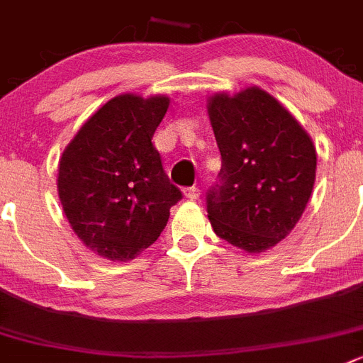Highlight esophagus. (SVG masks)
Segmentation results:
<instances>
[{"label": "esophagus", "mask_w": 363, "mask_h": 363, "mask_svg": "<svg viewBox=\"0 0 363 363\" xmlns=\"http://www.w3.org/2000/svg\"><path fill=\"white\" fill-rule=\"evenodd\" d=\"M184 194H185V198L192 199V201H194V199L199 198V194H201V191H199V187H196V185H192V187L184 189Z\"/></svg>", "instance_id": "esophagus-1"}]
</instances>
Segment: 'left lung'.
Returning a JSON list of instances; mask_svg holds the SVG:
<instances>
[{"instance_id": "8db88e82", "label": "left lung", "mask_w": 363, "mask_h": 363, "mask_svg": "<svg viewBox=\"0 0 363 363\" xmlns=\"http://www.w3.org/2000/svg\"><path fill=\"white\" fill-rule=\"evenodd\" d=\"M208 116L220 151L206 212L220 239L250 253L276 246L301 219L317 155L301 124L258 87L216 94Z\"/></svg>"}]
</instances>
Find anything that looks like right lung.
<instances>
[{
	"label": "right lung",
	"mask_w": 363,
	"mask_h": 363,
	"mask_svg": "<svg viewBox=\"0 0 363 363\" xmlns=\"http://www.w3.org/2000/svg\"><path fill=\"white\" fill-rule=\"evenodd\" d=\"M169 98L123 94L76 133L58 164V196L82 242L126 262L160 237L182 191L165 174L151 139Z\"/></svg>",
	"instance_id": "add662e5"
}]
</instances>
